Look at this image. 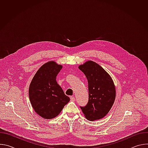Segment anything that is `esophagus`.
Masks as SVG:
<instances>
[{
    "instance_id": "esophagus-1",
    "label": "esophagus",
    "mask_w": 148,
    "mask_h": 148,
    "mask_svg": "<svg viewBox=\"0 0 148 148\" xmlns=\"http://www.w3.org/2000/svg\"><path fill=\"white\" fill-rule=\"evenodd\" d=\"M70 99H71V101H75V97H74L73 96H71V97H70Z\"/></svg>"
}]
</instances>
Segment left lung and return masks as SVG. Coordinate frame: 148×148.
Here are the masks:
<instances>
[{
    "label": "left lung",
    "mask_w": 148,
    "mask_h": 148,
    "mask_svg": "<svg viewBox=\"0 0 148 148\" xmlns=\"http://www.w3.org/2000/svg\"><path fill=\"white\" fill-rule=\"evenodd\" d=\"M78 69L87 77L89 92L87 104L80 108L89 121L101 119L108 113L115 99L113 80L102 67L92 61L86 62Z\"/></svg>",
    "instance_id": "1"
}]
</instances>
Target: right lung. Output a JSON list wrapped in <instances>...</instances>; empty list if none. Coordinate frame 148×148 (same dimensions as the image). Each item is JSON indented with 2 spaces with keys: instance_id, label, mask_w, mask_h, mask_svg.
I'll list each match as a JSON object with an SVG mask.
<instances>
[{
  "instance_id": "add662e5",
  "label": "right lung",
  "mask_w": 148,
  "mask_h": 148,
  "mask_svg": "<svg viewBox=\"0 0 148 148\" xmlns=\"http://www.w3.org/2000/svg\"><path fill=\"white\" fill-rule=\"evenodd\" d=\"M62 68L53 61L45 63L38 70L30 84L31 104L35 112L45 119L56 117L70 100L56 81Z\"/></svg>"
}]
</instances>
